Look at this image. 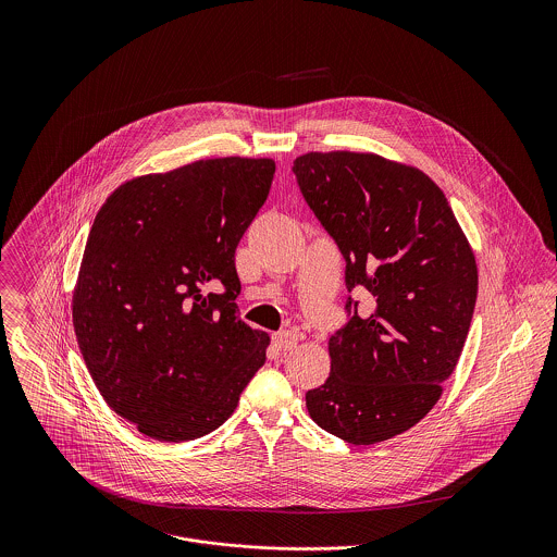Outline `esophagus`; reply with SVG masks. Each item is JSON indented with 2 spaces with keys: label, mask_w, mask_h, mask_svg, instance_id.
Here are the masks:
<instances>
[{
  "label": "esophagus",
  "mask_w": 557,
  "mask_h": 557,
  "mask_svg": "<svg viewBox=\"0 0 557 557\" xmlns=\"http://www.w3.org/2000/svg\"><path fill=\"white\" fill-rule=\"evenodd\" d=\"M298 334L296 332H292V330H283V332H278V334H274L272 336V343H274V347L278 349V351H289V349H294L296 345H298Z\"/></svg>",
  "instance_id": "1"
}]
</instances>
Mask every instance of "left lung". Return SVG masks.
Listing matches in <instances>:
<instances>
[{
    "label": "left lung",
    "mask_w": 557,
    "mask_h": 557,
    "mask_svg": "<svg viewBox=\"0 0 557 557\" xmlns=\"http://www.w3.org/2000/svg\"><path fill=\"white\" fill-rule=\"evenodd\" d=\"M300 193L345 259L347 292L373 309L330 341V377L307 393L319 426L349 444L391 440L442 397L478 294L474 252L440 186L420 169L358 152L294 160Z\"/></svg>",
    "instance_id": "obj_1"
}]
</instances>
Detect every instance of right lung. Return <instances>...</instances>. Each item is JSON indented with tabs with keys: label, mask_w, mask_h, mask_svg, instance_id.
Wrapping results in <instances>:
<instances>
[{
	"label": "right lung",
	"mask_w": 557,
	"mask_h": 557,
	"mask_svg": "<svg viewBox=\"0 0 557 557\" xmlns=\"http://www.w3.org/2000/svg\"><path fill=\"white\" fill-rule=\"evenodd\" d=\"M274 160H197L109 195L73 294L85 367L144 435L219 429L265 362L270 336L239 319L236 248L265 203Z\"/></svg>",
	"instance_id": "add662e5"
}]
</instances>
